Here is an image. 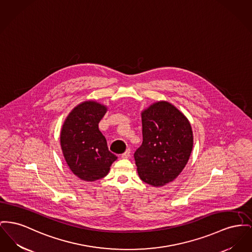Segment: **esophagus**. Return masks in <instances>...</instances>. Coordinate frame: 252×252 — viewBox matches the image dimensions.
I'll use <instances>...</instances> for the list:
<instances>
[{
	"instance_id": "1",
	"label": "esophagus",
	"mask_w": 252,
	"mask_h": 252,
	"mask_svg": "<svg viewBox=\"0 0 252 252\" xmlns=\"http://www.w3.org/2000/svg\"><path fill=\"white\" fill-rule=\"evenodd\" d=\"M129 156H130V150H129V149H126V150L121 155V157H122L123 159H127V158H129Z\"/></svg>"
}]
</instances>
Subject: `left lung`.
I'll return each mask as SVG.
<instances>
[{
	"instance_id": "8db88e82",
	"label": "left lung",
	"mask_w": 252,
	"mask_h": 252,
	"mask_svg": "<svg viewBox=\"0 0 252 252\" xmlns=\"http://www.w3.org/2000/svg\"><path fill=\"white\" fill-rule=\"evenodd\" d=\"M143 143L134 159L139 176L150 186L161 187L182 172L192 151L191 126L167 102H158L142 112Z\"/></svg>"
}]
</instances>
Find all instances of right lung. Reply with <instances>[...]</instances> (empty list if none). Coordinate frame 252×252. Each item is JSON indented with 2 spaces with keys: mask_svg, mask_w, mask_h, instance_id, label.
<instances>
[{
  "mask_svg": "<svg viewBox=\"0 0 252 252\" xmlns=\"http://www.w3.org/2000/svg\"><path fill=\"white\" fill-rule=\"evenodd\" d=\"M106 107L96 102L77 105L66 117L61 131V147L66 163L76 176L85 181H96L107 175L117 159L111 153L99 123Z\"/></svg>",
  "mask_w": 252,
  "mask_h": 252,
  "instance_id": "obj_1",
  "label": "right lung"
}]
</instances>
